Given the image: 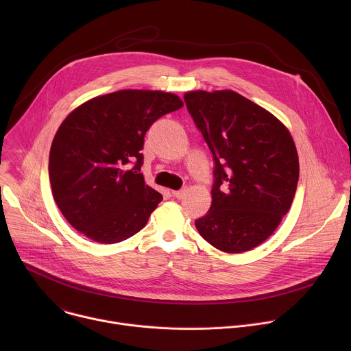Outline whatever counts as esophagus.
Masks as SVG:
<instances>
[{"label": "esophagus", "mask_w": 351, "mask_h": 351, "mask_svg": "<svg viewBox=\"0 0 351 351\" xmlns=\"http://www.w3.org/2000/svg\"><path fill=\"white\" fill-rule=\"evenodd\" d=\"M186 191H187V189H182V190H173V191H172V195L180 199V198H183V197H184Z\"/></svg>", "instance_id": "esophagus-1"}]
</instances>
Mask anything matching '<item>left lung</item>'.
Returning <instances> with one entry per match:
<instances>
[{
	"label": "left lung",
	"instance_id": "left-lung-1",
	"mask_svg": "<svg viewBox=\"0 0 351 351\" xmlns=\"http://www.w3.org/2000/svg\"><path fill=\"white\" fill-rule=\"evenodd\" d=\"M183 97L215 162L213 203L195 228L221 252L253 250L290 210L298 180L294 140L275 115L233 90Z\"/></svg>",
	"mask_w": 351,
	"mask_h": 351
}]
</instances>
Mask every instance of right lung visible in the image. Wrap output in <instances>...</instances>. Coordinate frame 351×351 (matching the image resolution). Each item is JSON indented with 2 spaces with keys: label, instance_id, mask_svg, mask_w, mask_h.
<instances>
[{
  "label": "right lung",
  "instance_id": "1",
  "mask_svg": "<svg viewBox=\"0 0 351 351\" xmlns=\"http://www.w3.org/2000/svg\"><path fill=\"white\" fill-rule=\"evenodd\" d=\"M182 107L173 93L129 88L87 99L64 119L49 149L48 173L56 203L76 230L112 244L145 226L162 195L138 172L144 134Z\"/></svg>",
  "mask_w": 351,
  "mask_h": 351
}]
</instances>
